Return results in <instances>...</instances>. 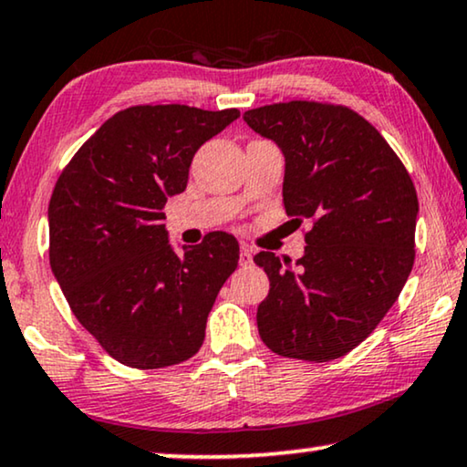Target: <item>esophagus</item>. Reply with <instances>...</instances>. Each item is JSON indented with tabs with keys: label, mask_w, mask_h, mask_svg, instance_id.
Returning a JSON list of instances; mask_svg holds the SVG:
<instances>
[{
	"label": "esophagus",
	"mask_w": 467,
	"mask_h": 467,
	"mask_svg": "<svg viewBox=\"0 0 467 467\" xmlns=\"http://www.w3.org/2000/svg\"><path fill=\"white\" fill-rule=\"evenodd\" d=\"M252 260H254V249L249 245H241V254H239L241 266H247V264H252Z\"/></svg>",
	"instance_id": "34e87169"
}]
</instances>
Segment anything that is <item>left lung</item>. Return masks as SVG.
I'll use <instances>...</instances> for the list:
<instances>
[{"instance_id": "left-lung-1", "label": "left lung", "mask_w": 467, "mask_h": 467, "mask_svg": "<svg viewBox=\"0 0 467 467\" xmlns=\"http://www.w3.org/2000/svg\"><path fill=\"white\" fill-rule=\"evenodd\" d=\"M281 146L283 203L310 220L306 254L291 266L260 252L270 278L257 331L287 358H339L371 336L399 300L415 260L417 192L384 136L344 104L291 100L243 115Z\"/></svg>"}]
</instances>
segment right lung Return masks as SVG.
<instances>
[{
	"label": "right lung",
	"mask_w": 467,
	"mask_h": 467,
	"mask_svg": "<svg viewBox=\"0 0 467 467\" xmlns=\"http://www.w3.org/2000/svg\"><path fill=\"white\" fill-rule=\"evenodd\" d=\"M241 113L136 104L104 121L52 191L50 266L73 315L115 360L163 368L189 360L239 243L210 233L176 254L167 197L186 189L194 152Z\"/></svg>",
	"instance_id": "obj_1"
}]
</instances>
